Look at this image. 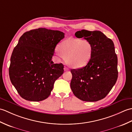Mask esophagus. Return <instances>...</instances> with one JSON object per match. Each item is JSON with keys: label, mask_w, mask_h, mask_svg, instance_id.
<instances>
[{"label": "esophagus", "mask_w": 132, "mask_h": 132, "mask_svg": "<svg viewBox=\"0 0 132 132\" xmlns=\"http://www.w3.org/2000/svg\"><path fill=\"white\" fill-rule=\"evenodd\" d=\"M64 71H69V68H66V67H64Z\"/></svg>", "instance_id": "1"}]
</instances>
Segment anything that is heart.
I'll list each match as a JSON object with an SVG mask.
<instances>
[{
  "label": "heart",
  "instance_id": "heart-1",
  "mask_svg": "<svg viewBox=\"0 0 132 132\" xmlns=\"http://www.w3.org/2000/svg\"><path fill=\"white\" fill-rule=\"evenodd\" d=\"M58 55L65 59L70 66L80 68L90 60L92 53L91 44L87 40L69 38L64 40L58 46Z\"/></svg>",
  "mask_w": 132,
  "mask_h": 132
}]
</instances>
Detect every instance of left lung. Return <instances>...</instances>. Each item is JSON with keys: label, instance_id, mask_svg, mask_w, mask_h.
I'll list each match as a JSON object with an SVG mask.
<instances>
[{"label": "left lung", "instance_id": "1", "mask_svg": "<svg viewBox=\"0 0 132 132\" xmlns=\"http://www.w3.org/2000/svg\"><path fill=\"white\" fill-rule=\"evenodd\" d=\"M75 35L88 41L92 45V53L86 66L71 70V89L78 99L97 102L108 95L118 77L117 57L113 42L99 30L83 29Z\"/></svg>", "mask_w": 132, "mask_h": 132}]
</instances>
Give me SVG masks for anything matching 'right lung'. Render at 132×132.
I'll return each instance as SVG.
<instances>
[{
  "label": "right lung",
  "mask_w": 132,
  "mask_h": 132,
  "mask_svg": "<svg viewBox=\"0 0 132 132\" xmlns=\"http://www.w3.org/2000/svg\"><path fill=\"white\" fill-rule=\"evenodd\" d=\"M64 37L59 30L38 28L19 38L11 57V82L21 97L40 102L49 96L55 81L63 74L62 63L52 61L56 45Z\"/></svg>",
  "instance_id": "obj_1"
}]
</instances>
